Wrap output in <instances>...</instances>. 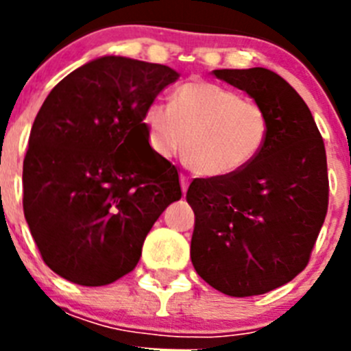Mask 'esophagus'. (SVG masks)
Instances as JSON below:
<instances>
[{
    "instance_id": "obj_1",
    "label": "esophagus",
    "mask_w": 351,
    "mask_h": 351,
    "mask_svg": "<svg viewBox=\"0 0 351 351\" xmlns=\"http://www.w3.org/2000/svg\"><path fill=\"white\" fill-rule=\"evenodd\" d=\"M179 181H181L182 193H186V190H188V184H190V182H188V178H186L184 173H181V178H179Z\"/></svg>"
}]
</instances>
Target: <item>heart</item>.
Here are the masks:
<instances>
[{
    "label": "heart",
    "mask_w": 351,
    "mask_h": 351,
    "mask_svg": "<svg viewBox=\"0 0 351 351\" xmlns=\"http://www.w3.org/2000/svg\"><path fill=\"white\" fill-rule=\"evenodd\" d=\"M147 144L160 158L184 147L188 165L204 178H228L250 167L269 137L267 110L207 80H188L170 95L169 107L144 112Z\"/></svg>",
    "instance_id": "b5f03b06"
}]
</instances>
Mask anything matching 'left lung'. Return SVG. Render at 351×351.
Listing matches in <instances>:
<instances>
[{
  "instance_id": "obj_1",
  "label": "left lung",
  "mask_w": 351,
  "mask_h": 351,
  "mask_svg": "<svg viewBox=\"0 0 351 351\" xmlns=\"http://www.w3.org/2000/svg\"><path fill=\"white\" fill-rule=\"evenodd\" d=\"M267 110L269 137L250 167L195 179L191 262L230 297L267 293L308 265L328 206L325 145L299 93L267 68L214 70Z\"/></svg>"
}]
</instances>
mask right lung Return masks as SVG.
Listing matches in <instances>:
<instances>
[{"mask_svg":"<svg viewBox=\"0 0 351 351\" xmlns=\"http://www.w3.org/2000/svg\"><path fill=\"white\" fill-rule=\"evenodd\" d=\"M179 73L101 56L43 101L23 167L24 218L43 262L82 287L132 272L145 235L181 198L178 169L151 151L144 112Z\"/></svg>","mask_w":351,"mask_h":351,"instance_id":"obj_1","label":"right lung"}]
</instances>
